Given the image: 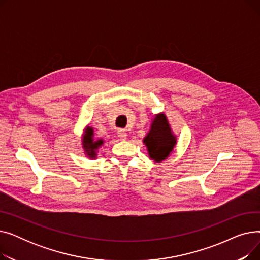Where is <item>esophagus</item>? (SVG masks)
<instances>
[{"label":"esophagus","instance_id":"obj_1","mask_svg":"<svg viewBox=\"0 0 260 260\" xmlns=\"http://www.w3.org/2000/svg\"><path fill=\"white\" fill-rule=\"evenodd\" d=\"M117 134H118V137L121 140H126L127 139V133L124 129H119Z\"/></svg>","mask_w":260,"mask_h":260}]
</instances>
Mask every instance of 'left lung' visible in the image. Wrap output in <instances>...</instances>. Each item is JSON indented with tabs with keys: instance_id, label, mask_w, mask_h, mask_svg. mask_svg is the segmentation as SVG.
Masks as SVG:
<instances>
[{
	"instance_id": "left-lung-1",
	"label": "left lung",
	"mask_w": 260,
	"mask_h": 260,
	"mask_svg": "<svg viewBox=\"0 0 260 260\" xmlns=\"http://www.w3.org/2000/svg\"><path fill=\"white\" fill-rule=\"evenodd\" d=\"M143 142L146 145L149 158L155 162H161L170 156L177 143V138L172 133L165 114L161 113L155 116L151 129L145 136Z\"/></svg>"
}]
</instances>
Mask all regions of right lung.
Listing matches in <instances>:
<instances>
[{"label": "right lung", "instance_id": "right-lung-1", "mask_svg": "<svg viewBox=\"0 0 260 260\" xmlns=\"http://www.w3.org/2000/svg\"><path fill=\"white\" fill-rule=\"evenodd\" d=\"M102 139L94 140L93 138V129L89 126L85 128L83 138H82V146H83L84 152L89 158H95L97 156V149L103 144Z\"/></svg>", "mask_w": 260, "mask_h": 260}]
</instances>
